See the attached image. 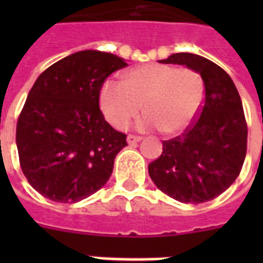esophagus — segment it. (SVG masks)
I'll return each instance as SVG.
<instances>
[{"instance_id":"34e87169","label":"esophagus","mask_w":263,"mask_h":263,"mask_svg":"<svg viewBox=\"0 0 263 263\" xmlns=\"http://www.w3.org/2000/svg\"><path fill=\"white\" fill-rule=\"evenodd\" d=\"M140 140H142V138H140V136H136V135H128L127 136L128 144H131V146L136 144L138 142H140Z\"/></svg>"}]
</instances>
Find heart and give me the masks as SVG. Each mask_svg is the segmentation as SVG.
<instances>
[{"label": "heart", "mask_w": 263, "mask_h": 263, "mask_svg": "<svg viewBox=\"0 0 263 263\" xmlns=\"http://www.w3.org/2000/svg\"><path fill=\"white\" fill-rule=\"evenodd\" d=\"M204 83L192 68L148 63L124 73V80L107 79L99 91V106L113 127L124 129L143 109L142 128H161L168 135L191 127L203 105Z\"/></svg>", "instance_id": "1"}]
</instances>
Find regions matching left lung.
Returning a JSON list of instances; mask_svg holds the SVG:
<instances>
[{
	"label": "left lung",
	"mask_w": 263,
	"mask_h": 263,
	"mask_svg": "<svg viewBox=\"0 0 263 263\" xmlns=\"http://www.w3.org/2000/svg\"><path fill=\"white\" fill-rule=\"evenodd\" d=\"M160 63L199 72L204 101L191 127L162 142V153L150 162L148 175L173 199L203 203L228 190L245 162L247 123L240 95L231 76L204 57L176 53Z\"/></svg>",
	"instance_id": "obj_1"
}]
</instances>
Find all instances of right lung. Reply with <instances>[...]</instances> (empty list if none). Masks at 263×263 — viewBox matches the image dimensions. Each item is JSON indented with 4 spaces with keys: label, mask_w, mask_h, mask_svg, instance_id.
<instances>
[{
    "label": "right lung",
    "mask_w": 263,
    "mask_h": 263,
    "mask_svg": "<svg viewBox=\"0 0 263 263\" xmlns=\"http://www.w3.org/2000/svg\"><path fill=\"white\" fill-rule=\"evenodd\" d=\"M127 65L110 53L83 50L35 80L18 116L16 144L20 168L41 195L75 203L106 184L127 135L105 120L99 91Z\"/></svg>",
    "instance_id": "obj_1"
}]
</instances>
